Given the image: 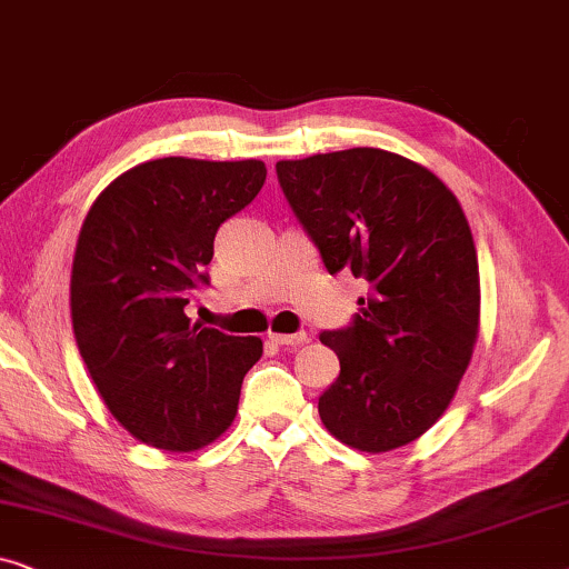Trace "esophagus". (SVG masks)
Segmentation results:
<instances>
[{
    "mask_svg": "<svg viewBox=\"0 0 569 569\" xmlns=\"http://www.w3.org/2000/svg\"><path fill=\"white\" fill-rule=\"evenodd\" d=\"M269 339L274 341L279 347H298L302 341L308 339L306 331H298V333H269Z\"/></svg>",
    "mask_w": 569,
    "mask_h": 569,
    "instance_id": "1",
    "label": "esophagus"
}]
</instances>
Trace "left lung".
<instances>
[{
  "mask_svg": "<svg viewBox=\"0 0 569 569\" xmlns=\"http://www.w3.org/2000/svg\"><path fill=\"white\" fill-rule=\"evenodd\" d=\"M277 178L329 274L370 284L360 313L321 341L339 378L318 415L349 448L383 453L442 417L479 333V263L453 191L401 154L355 147L279 160Z\"/></svg>",
  "mask_w": 569,
  "mask_h": 569,
  "instance_id": "8db88e82",
  "label": "left lung"
}]
</instances>
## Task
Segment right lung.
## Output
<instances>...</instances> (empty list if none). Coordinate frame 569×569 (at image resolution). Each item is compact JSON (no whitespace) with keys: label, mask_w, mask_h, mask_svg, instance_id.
<instances>
[{"label":"right lung","mask_w":569,"mask_h":569,"mask_svg":"<svg viewBox=\"0 0 569 569\" xmlns=\"http://www.w3.org/2000/svg\"><path fill=\"white\" fill-rule=\"evenodd\" d=\"M267 181L261 160L162 158L127 170L84 217L72 263V326L111 415L152 448H204L236 419L259 337L191 323L224 220Z\"/></svg>","instance_id":"right-lung-1"}]
</instances>
